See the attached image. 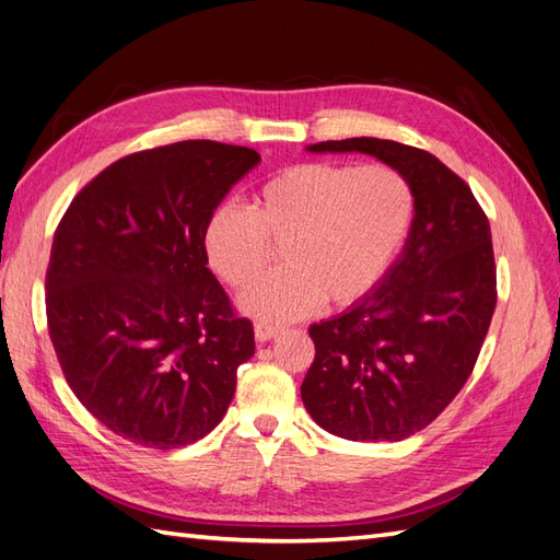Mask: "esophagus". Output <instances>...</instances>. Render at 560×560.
Masks as SVG:
<instances>
[{"instance_id":"esophagus-1","label":"esophagus","mask_w":560,"mask_h":560,"mask_svg":"<svg viewBox=\"0 0 560 560\" xmlns=\"http://www.w3.org/2000/svg\"><path fill=\"white\" fill-rule=\"evenodd\" d=\"M253 328H255V340H258V342H267L283 330L281 324H271V322H255Z\"/></svg>"}]
</instances>
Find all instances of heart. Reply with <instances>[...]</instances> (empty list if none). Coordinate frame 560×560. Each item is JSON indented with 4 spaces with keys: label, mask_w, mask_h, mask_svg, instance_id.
Wrapping results in <instances>:
<instances>
[{
    "label": "heart",
    "mask_w": 560,
    "mask_h": 560,
    "mask_svg": "<svg viewBox=\"0 0 560 560\" xmlns=\"http://www.w3.org/2000/svg\"><path fill=\"white\" fill-rule=\"evenodd\" d=\"M415 197L387 164L307 162L269 178L250 201L220 203L203 230L215 275L244 291L281 244L283 267L242 298L262 318H293L326 298L332 305L369 293L410 230Z\"/></svg>",
    "instance_id": "1"
}]
</instances>
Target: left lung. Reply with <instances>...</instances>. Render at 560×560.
I'll return each instance as SVG.
<instances>
[{"label":"left lung","instance_id":"1","mask_svg":"<svg viewBox=\"0 0 560 560\" xmlns=\"http://www.w3.org/2000/svg\"><path fill=\"white\" fill-rule=\"evenodd\" d=\"M310 152H363L408 180L415 218L380 285L314 324L302 404L349 441H404L465 387L498 305L490 222L469 185L434 154L380 138L326 140Z\"/></svg>","mask_w":560,"mask_h":560}]
</instances>
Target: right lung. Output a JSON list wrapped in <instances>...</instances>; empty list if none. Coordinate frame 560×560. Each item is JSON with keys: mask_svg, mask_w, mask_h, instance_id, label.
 <instances>
[{"mask_svg": "<svg viewBox=\"0 0 560 560\" xmlns=\"http://www.w3.org/2000/svg\"><path fill=\"white\" fill-rule=\"evenodd\" d=\"M260 154L215 140L133 152L77 191L46 267V324L70 389L142 448L225 418L253 324L213 277L203 230Z\"/></svg>", "mask_w": 560, "mask_h": 560, "instance_id": "1", "label": "right lung"}]
</instances>
